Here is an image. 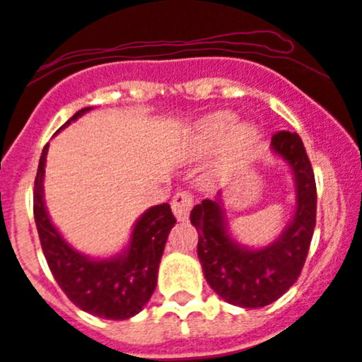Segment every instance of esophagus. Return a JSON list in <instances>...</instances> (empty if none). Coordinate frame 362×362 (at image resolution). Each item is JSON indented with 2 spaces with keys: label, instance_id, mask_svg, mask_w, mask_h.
I'll return each mask as SVG.
<instances>
[{
  "label": "esophagus",
  "instance_id": "1",
  "mask_svg": "<svg viewBox=\"0 0 362 362\" xmlns=\"http://www.w3.org/2000/svg\"><path fill=\"white\" fill-rule=\"evenodd\" d=\"M194 201L187 192H177L172 199V211L178 221H187Z\"/></svg>",
  "mask_w": 362,
  "mask_h": 362
}]
</instances>
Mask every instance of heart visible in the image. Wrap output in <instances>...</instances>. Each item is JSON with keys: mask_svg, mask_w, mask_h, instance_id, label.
Here are the masks:
<instances>
[{"mask_svg": "<svg viewBox=\"0 0 362 362\" xmlns=\"http://www.w3.org/2000/svg\"><path fill=\"white\" fill-rule=\"evenodd\" d=\"M233 122H235V115L230 111H216V113L202 118L194 127L189 144V154L192 158H199L202 154L209 153L223 141L226 133L229 134L225 139L220 158L214 161L208 173V178L211 182H220L226 170L233 163L242 160L245 154L251 153L259 139L256 127L251 123H236L233 126Z\"/></svg>", "mask_w": 362, "mask_h": 362, "instance_id": "obj_1", "label": "heart"}]
</instances>
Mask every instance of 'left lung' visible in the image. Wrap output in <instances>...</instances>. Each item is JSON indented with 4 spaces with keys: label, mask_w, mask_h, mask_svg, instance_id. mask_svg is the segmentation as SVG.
<instances>
[{
    "label": "left lung",
    "mask_w": 362,
    "mask_h": 362,
    "mask_svg": "<svg viewBox=\"0 0 362 362\" xmlns=\"http://www.w3.org/2000/svg\"><path fill=\"white\" fill-rule=\"evenodd\" d=\"M272 153L291 170L296 185L292 220L275 240L249 247L230 230L223 194L194 206L190 223L199 233L197 256L206 281L221 299L239 308H264L299 278L316 225V182L303 141L296 132L272 137Z\"/></svg>",
    "instance_id": "obj_1"
}]
</instances>
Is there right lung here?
<instances>
[{"label":"right lung","mask_w":362,"mask_h":362,"mask_svg":"<svg viewBox=\"0 0 362 362\" xmlns=\"http://www.w3.org/2000/svg\"><path fill=\"white\" fill-rule=\"evenodd\" d=\"M93 108L78 110L65 127ZM58 130V132H59ZM45 146L34 182V220L42 252L59 288L82 311L105 320H129L142 311L158 284V269L170 230L177 220L170 204L149 208L134 223L130 239L110 257H90L77 251L51 221L45 201Z\"/></svg>","instance_id":"1"}]
</instances>
